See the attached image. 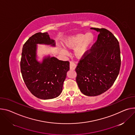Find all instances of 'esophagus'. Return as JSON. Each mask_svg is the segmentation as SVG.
<instances>
[{
  "label": "esophagus",
  "instance_id": "1",
  "mask_svg": "<svg viewBox=\"0 0 135 135\" xmlns=\"http://www.w3.org/2000/svg\"><path fill=\"white\" fill-rule=\"evenodd\" d=\"M70 69L71 70H74L75 69V68L76 67V65L73 62V61H70Z\"/></svg>",
  "mask_w": 135,
  "mask_h": 135
}]
</instances>
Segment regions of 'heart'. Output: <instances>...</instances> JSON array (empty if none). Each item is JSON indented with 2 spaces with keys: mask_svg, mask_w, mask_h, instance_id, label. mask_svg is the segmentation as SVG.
I'll return each instance as SVG.
<instances>
[{
  "mask_svg": "<svg viewBox=\"0 0 135 135\" xmlns=\"http://www.w3.org/2000/svg\"><path fill=\"white\" fill-rule=\"evenodd\" d=\"M94 40V35L91 33H87L85 35L78 34L66 38L64 41V45L66 47L70 49L75 48L78 46L75 51V55L78 58H81L86 53ZM62 51L64 53H67L65 50Z\"/></svg>",
  "mask_w": 135,
  "mask_h": 135,
  "instance_id": "b5f03b06",
  "label": "heart"
}]
</instances>
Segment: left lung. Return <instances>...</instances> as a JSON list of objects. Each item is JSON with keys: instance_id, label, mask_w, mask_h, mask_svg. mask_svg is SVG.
<instances>
[{"instance_id": "8db88e82", "label": "left lung", "mask_w": 135, "mask_h": 135, "mask_svg": "<svg viewBox=\"0 0 135 135\" xmlns=\"http://www.w3.org/2000/svg\"><path fill=\"white\" fill-rule=\"evenodd\" d=\"M99 32L97 40L80 59L75 68L76 81L82 93L95 96L108 90L116 80L121 60L119 42L105 28H91Z\"/></svg>"}]
</instances>
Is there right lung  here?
<instances>
[{"mask_svg":"<svg viewBox=\"0 0 135 135\" xmlns=\"http://www.w3.org/2000/svg\"><path fill=\"white\" fill-rule=\"evenodd\" d=\"M37 44L55 46L47 32L36 33L24 44L20 61L22 76L26 87L35 97L47 100L57 97L62 92L68 61L59 60L54 57L45 58L42 64L36 60Z\"/></svg>","mask_w":135,"mask_h":135,"instance_id":"add662e5","label":"right lung"}]
</instances>
